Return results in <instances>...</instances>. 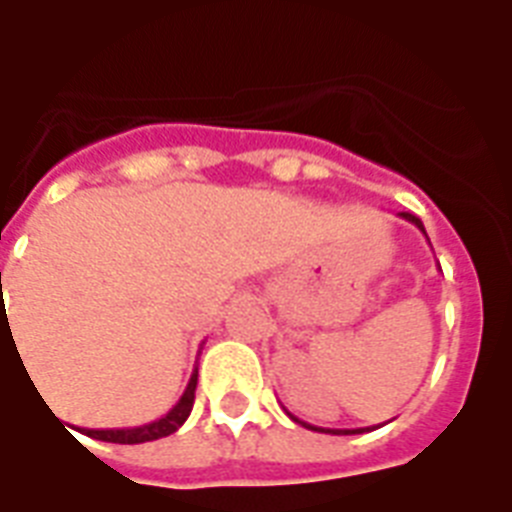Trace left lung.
I'll return each mask as SVG.
<instances>
[{
    "instance_id": "1",
    "label": "left lung",
    "mask_w": 512,
    "mask_h": 512,
    "mask_svg": "<svg viewBox=\"0 0 512 512\" xmlns=\"http://www.w3.org/2000/svg\"><path fill=\"white\" fill-rule=\"evenodd\" d=\"M398 216H401L403 221L414 223L416 229H419V231H422L424 236H427V231H424V223H422V218H416L414 213H398ZM283 411H286V409H283ZM286 414H289V419H291V422L302 424V427H307V429H315V432H328V435H359V432H364V429H325V427H315V424H307V422H302V419H296V416L291 414V411H286Z\"/></svg>"
}]
</instances>
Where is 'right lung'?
Returning <instances> with one entry per match:
<instances>
[{
    "instance_id": "obj_1",
    "label": "right lung",
    "mask_w": 512,
    "mask_h": 512,
    "mask_svg": "<svg viewBox=\"0 0 512 512\" xmlns=\"http://www.w3.org/2000/svg\"><path fill=\"white\" fill-rule=\"evenodd\" d=\"M2 278V276H0ZM195 388H197V369L192 372L187 388H184L182 398L176 401L174 409L166 416L156 419V422L143 424V427H132V429H85V435L93 437V440L103 442H119V445H137V442H150L158 440V437H169L174 435L176 429L187 422V416L192 411V403H195Z\"/></svg>"
}]
</instances>
